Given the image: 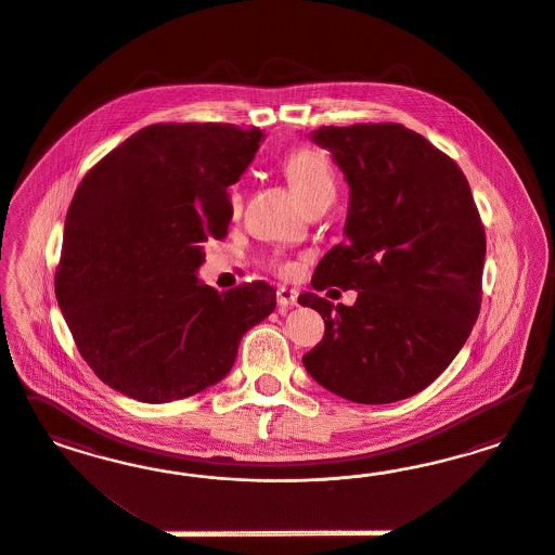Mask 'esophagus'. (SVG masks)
<instances>
[{
  "mask_svg": "<svg viewBox=\"0 0 555 555\" xmlns=\"http://www.w3.org/2000/svg\"><path fill=\"white\" fill-rule=\"evenodd\" d=\"M297 297H299V293H297L295 288L281 286V288L276 291V302H279V307H283V309L295 307V305H297Z\"/></svg>",
  "mask_w": 555,
  "mask_h": 555,
  "instance_id": "1",
  "label": "esophagus"
}]
</instances>
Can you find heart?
Here are the masks:
<instances>
[{
    "instance_id": "heart-1",
    "label": "heart",
    "mask_w": 555,
    "mask_h": 555,
    "mask_svg": "<svg viewBox=\"0 0 555 555\" xmlns=\"http://www.w3.org/2000/svg\"><path fill=\"white\" fill-rule=\"evenodd\" d=\"M281 168L285 172L286 181L295 195L301 199L302 205L318 199L321 195L334 193V170L323 152L309 144H297L283 154ZM228 205L230 211L237 214L242 207V191L240 185L228 189ZM281 274H288L291 267L281 264Z\"/></svg>"
}]
</instances>
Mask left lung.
<instances>
[{
  "instance_id": "obj_1",
  "label": "left lung",
  "mask_w": 555,
  "mask_h": 555,
  "mask_svg": "<svg viewBox=\"0 0 555 555\" xmlns=\"http://www.w3.org/2000/svg\"><path fill=\"white\" fill-rule=\"evenodd\" d=\"M311 138L350 185L346 240L321 258L311 286L356 288L358 299L299 295L325 321L302 364L353 403L413 397L450 366L480 313L487 235L468 179L401 124L321 126Z\"/></svg>"
}]
</instances>
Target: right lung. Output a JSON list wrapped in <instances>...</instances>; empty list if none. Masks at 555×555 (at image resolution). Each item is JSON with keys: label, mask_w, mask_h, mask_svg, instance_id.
Wrapping results in <instances>:
<instances>
[{"label": "right lung", "mask_w": 555, "mask_h": 555, "mask_svg": "<svg viewBox=\"0 0 555 555\" xmlns=\"http://www.w3.org/2000/svg\"><path fill=\"white\" fill-rule=\"evenodd\" d=\"M262 132L234 124H152L77 186L54 274L56 301L89 369L142 403L185 399L234 366L242 336L269 318L264 281L202 285L203 242L223 240L228 186Z\"/></svg>", "instance_id": "1"}]
</instances>
